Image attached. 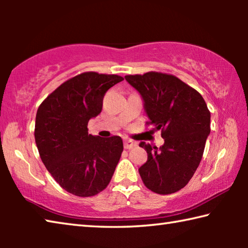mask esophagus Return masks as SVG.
I'll return each mask as SVG.
<instances>
[{"label": "esophagus", "mask_w": 248, "mask_h": 248, "mask_svg": "<svg viewBox=\"0 0 248 248\" xmlns=\"http://www.w3.org/2000/svg\"><path fill=\"white\" fill-rule=\"evenodd\" d=\"M124 146L125 150H130V149H133L134 146H136V143H134V142H132V141H130V140H124Z\"/></svg>", "instance_id": "34e87169"}]
</instances>
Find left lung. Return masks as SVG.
<instances>
[{
  "instance_id": "1",
  "label": "left lung",
  "mask_w": 248,
  "mask_h": 248,
  "mask_svg": "<svg viewBox=\"0 0 248 248\" xmlns=\"http://www.w3.org/2000/svg\"><path fill=\"white\" fill-rule=\"evenodd\" d=\"M144 100L153 131L161 130L164 144L157 149L145 142L139 146L148 161L139 169L148 189L170 195L184 188L202 158L210 133V111L204 99L175 75L162 72L125 75Z\"/></svg>"
}]
</instances>
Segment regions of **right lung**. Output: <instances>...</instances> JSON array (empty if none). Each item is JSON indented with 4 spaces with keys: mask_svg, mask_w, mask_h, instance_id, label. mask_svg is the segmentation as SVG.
<instances>
[{
    "mask_svg": "<svg viewBox=\"0 0 248 248\" xmlns=\"http://www.w3.org/2000/svg\"><path fill=\"white\" fill-rule=\"evenodd\" d=\"M123 79L117 74L81 73L57 87L37 110L35 140L41 161L54 180L74 196L99 194L114 175L123 140L92 136L87 124L102 111L106 92Z\"/></svg>",
    "mask_w": 248,
    "mask_h": 248,
    "instance_id": "add662e5",
    "label": "right lung"
}]
</instances>
